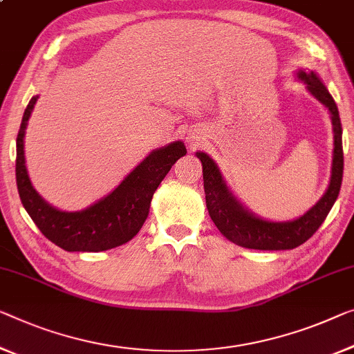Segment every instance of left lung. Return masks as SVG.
Segmentation results:
<instances>
[{
  "mask_svg": "<svg viewBox=\"0 0 354 354\" xmlns=\"http://www.w3.org/2000/svg\"><path fill=\"white\" fill-rule=\"evenodd\" d=\"M299 79L305 82L308 92L329 109L332 125H334V157H332L329 187L318 200V203L304 216L288 221V223H270V221L257 218L245 207H241L240 202H236L213 159H209L205 152H197V157L203 167V187L208 213L221 234L239 246L262 251L297 248L319 229L326 216L329 214L332 205L339 197L342 178H344V147H342L339 108L328 88L313 71H299Z\"/></svg>",
  "mask_w": 354,
  "mask_h": 354,
  "instance_id": "8db88e82",
  "label": "left lung"
}]
</instances>
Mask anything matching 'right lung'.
Instances as JSON below:
<instances>
[{
	"label": "right lung",
	"mask_w": 354,
	"mask_h": 354,
	"mask_svg": "<svg viewBox=\"0 0 354 354\" xmlns=\"http://www.w3.org/2000/svg\"><path fill=\"white\" fill-rule=\"evenodd\" d=\"M38 97L30 100L17 135L15 179L24 208L41 234L65 251L98 252L130 241L143 227L152 195L179 157L186 156L183 141L152 151L106 197L82 211H60L39 197L25 165L24 138Z\"/></svg>",
	"instance_id": "1"
}]
</instances>
